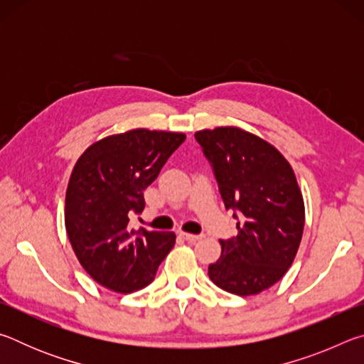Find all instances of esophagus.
I'll return each instance as SVG.
<instances>
[{"label":"esophagus","instance_id":"obj_1","mask_svg":"<svg viewBox=\"0 0 364 364\" xmlns=\"http://www.w3.org/2000/svg\"><path fill=\"white\" fill-rule=\"evenodd\" d=\"M181 237L186 239L188 242H196L202 239V234H191V232H181Z\"/></svg>","mask_w":364,"mask_h":364}]
</instances>
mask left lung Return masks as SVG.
I'll use <instances>...</instances> for the list:
<instances>
[{
  "label": "left lung",
  "instance_id": "8db88e82",
  "mask_svg": "<svg viewBox=\"0 0 364 364\" xmlns=\"http://www.w3.org/2000/svg\"><path fill=\"white\" fill-rule=\"evenodd\" d=\"M194 136L226 210L239 220L237 236L220 239L221 257L208 276L226 292L255 295L286 274L301 241L305 205L294 170L276 147L241 128L220 127Z\"/></svg>",
  "mask_w": 364,
  "mask_h": 364
}]
</instances>
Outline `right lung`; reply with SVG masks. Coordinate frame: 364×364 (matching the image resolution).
<instances>
[{"mask_svg": "<svg viewBox=\"0 0 364 364\" xmlns=\"http://www.w3.org/2000/svg\"><path fill=\"white\" fill-rule=\"evenodd\" d=\"M186 139L144 128L112 134L83 152L65 194V230L86 273L120 294L151 284L175 245V232L134 230L144 189Z\"/></svg>", "mask_w": 364, "mask_h": 364, "instance_id": "1", "label": "right lung"}]
</instances>
